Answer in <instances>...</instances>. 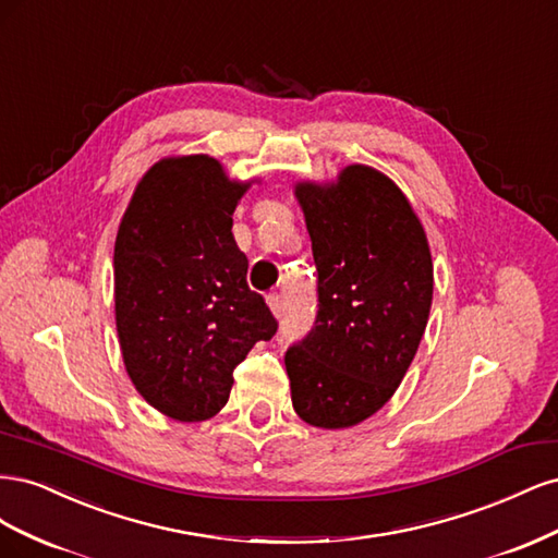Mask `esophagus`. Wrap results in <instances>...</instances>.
<instances>
[{"label":"esophagus","instance_id":"obj_1","mask_svg":"<svg viewBox=\"0 0 558 558\" xmlns=\"http://www.w3.org/2000/svg\"><path fill=\"white\" fill-rule=\"evenodd\" d=\"M267 302H269V307H272V312H275L277 316H281V314H283V307H286V300H283V295H281L279 291H275V293H269V295H267Z\"/></svg>","mask_w":558,"mask_h":558}]
</instances>
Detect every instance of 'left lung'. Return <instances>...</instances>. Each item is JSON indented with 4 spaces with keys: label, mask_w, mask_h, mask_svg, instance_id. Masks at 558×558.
<instances>
[{
    "label": "left lung",
    "mask_w": 558,
    "mask_h": 558,
    "mask_svg": "<svg viewBox=\"0 0 558 558\" xmlns=\"http://www.w3.org/2000/svg\"><path fill=\"white\" fill-rule=\"evenodd\" d=\"M316 265L312 330L286 349L293 408L318 428H349L396 393L433 300L426 232L398 185L351 165L335 185L298 183Z\"/></svg>",
    "instance_id": "1"
}]
</instances>
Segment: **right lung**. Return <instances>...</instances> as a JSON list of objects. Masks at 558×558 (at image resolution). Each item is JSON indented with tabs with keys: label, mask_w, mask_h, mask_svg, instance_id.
Returning a JSON list of instances; mask_svg holds the SVG:
<instances>
[{
	"label": "right lung",
	"mask_w": 558,
	"mask_h": 558,
	"mask_svg": "<svg viewBox=\"0 0 558 558\" xmlns=\"http://www.w3.org/2000/svg\"><path fill=\"white\" fill-rule=\"evenodd\" d=\"M246 189L209 156L160 160L118 228L123 361L146 402L177 421L221 410L234 367L279 328L265 298L248 289V260L232 238V211Z\"/></svg>",
	"instance_id": "1"
}]
</instances>
